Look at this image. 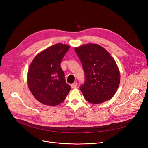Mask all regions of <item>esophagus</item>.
<instances>
[{
    "mask_svg": "<svg viewBox=\"0 0 148 148\" xmlns=\"http://www.w3.org/2000/svg\"><path fill=\"white\" fill-rule=\"evenodd\" d=\"M77 86H78V83H77V82H75V83H72L71 84V87L72 88H76L77 87Z\"/></svg>",
    "mask_w": 148,
    "mask_h": 148,
    "instance_id": "34e87169",
    "label": "esophagus"
}]
</instances>
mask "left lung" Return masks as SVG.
<instances>
[{
	"label": "left lung",
	"instance_id": "1",
	"mask_svg": "<svg viewBox=\"0 0 148 148\" xmlns=\"http://www.w3.org/2000/svg\"><path fill=\"white\" fill-rule=\"evenodd\" d=\"M82 62L85 81L79 88L87 101L100 104L110 99L120 83V72L110 53L96 44L75 47Z\"/></svg>",
	"mask_w": 148,
	"mask_h": 148
}]
</instances>
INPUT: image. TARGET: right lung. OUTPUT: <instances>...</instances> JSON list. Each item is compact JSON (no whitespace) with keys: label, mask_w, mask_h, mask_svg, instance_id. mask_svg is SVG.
Wrapping results in <instances>:
<instances>
[{"label":"right lung","mask_w":148,"mask_h":148,"mask_svg":"<svg viewBox=\"0 0 148 148\" xmlns=\"http://www.w3.org/2000/svg\"><path fill=\"white\" fill-rule=\"evenodd\" d=\"M70 46L58 43L34 57L28 72V84L39 102L49 106L60 104L71 89L66 83L61 62Z\"/></svg>","instance_id":"right-lung-1"}]
</instances>
